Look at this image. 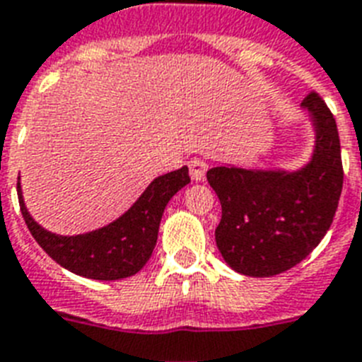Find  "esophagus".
Masks as SVG:
<instances>
[{
  "instance_id": "esophagus-1",
  "label": "esophagus",
  "mask_w": 362,
  "mask_h": 362,
  "mask_svg": "<svg viewBox=\"0 0 362 362\" xmlns=\"http://www.w3.org/2000/svg\"><path fill=\"white\" fill-rule=\"evenodd\" d=\"M189 172L190 177L194 179V181H204L205 172H207V163L202 160V158H192L189 163Z\"/></svg>"
}]
</instances>
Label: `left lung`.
<instances>
[{
	"label": "left lung",
	"instance_id": "left-lung-1",
	"mask_svg": "<svg viewBox=\"0 0 362 362\" xmlns=\"http://www.w3.org/2000/svg\"><path fill=\"white\" fill-rule=\"evenodd\" d=\"M300 106L316 131L305 166L293 172L216 166L207 172L222 205L216 247L233 271L247 276H274L303 262L337 213L344 183L337 121L314 91Z\"/></svg>",
	"mask_w": 362,
	"mask_h": 362
}]
</instances>
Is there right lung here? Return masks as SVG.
Here are the masks:
<instances>
[{
    "instance_id": "right-lung-1",
    "label": "right lung",
    "mask_w": 362,
    "mask_h": 362,
    "mask_svg": "<svg viewBox=\"0 0 362 362\" xmlns=\"http://www.w3.org/2000/svg\"><path fill=\"white\" fill-rule=\"evenodd\" d=\"M189 183L187 166L158 175L119 218L80 235H57L37 224L25 209L20 177L16 189L20 211L31 235L54 262L86 279L119 280L138 273L151 258L168 202Z\"/></svg>"
}]
</instances>
